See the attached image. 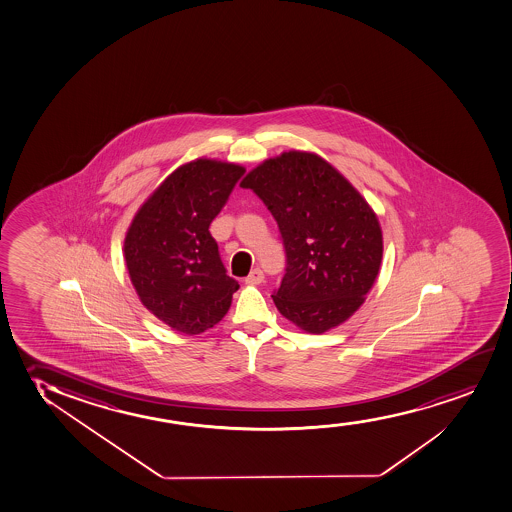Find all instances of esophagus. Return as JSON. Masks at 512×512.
I'll use <instances>...</instances> for the list:
<instances>
[{"mask_svg":"<svg viewBox=\"0 0 512 512\" xmlns=\"http://www.w3.org/2000/svg\"><path fill=\"white\" fill-rule=\"evenodd\" d=\"M245 281L248 285H259V283H262V281H264V273H262V269H259V267L252 269V273L246 276Z\"/></svg>","mask_w":512,"mask_h":512,"instance_id":"esophagus-1","label":"esophagus"}]
</instances>
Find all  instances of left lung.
Wrapping results in <instances>:
<instances>
[{"instance_id": "1", "label": "left lung", "mask_w": 512, "mask_h": 512, "mask_svg": "<svg viewBox=\"0 0 512 512\" xmlns=\"http://www.w3.org/2000/svg\"><path fill=\"white\" fill-rule=\"evenodd\" d=\"M241 187L267 206L285 246L278 311L309 333L346 321L379 274L382 231L372 208L330 163L299 151L264 161Z\"/></svg>"}]
</instances>
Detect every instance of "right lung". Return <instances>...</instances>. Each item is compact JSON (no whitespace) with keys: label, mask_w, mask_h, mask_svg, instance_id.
<instances>
[{"label":"right lung","mask_w":512,"mask_h":512,"mask_svg":"<svg viewBox=\"0 0 512 512\" xmlns=\"http://www.w3.org/2000/svg\"><path fill=\"white\" fill-rule=\"evenodd\" d=\"M245 168L196 160L180 166L142 205L125 238L128 273L142 304L177 332L198 335L226 316L238 290L210 224Z\"/></svg>","instance_id":"add662e5"}]
</instances>
